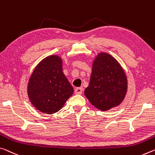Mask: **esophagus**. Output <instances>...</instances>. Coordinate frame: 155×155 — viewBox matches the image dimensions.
I'll return each instance as SVG.
<instances>
[{
	"label": "esophagus",
	"mask_w": 155,
	"mask_h": 155,
	"mask_svg": "<svg viewBox=\"0 0 155 155\" xmlns=\"http://www.w3.org/2000/svg\"><path fill=\"white\" fill-rule=\"evenodd\" d=\"M74 92H75L76 94H81L83 92V89H82V88H81V87L76 88L75 90H74Z\"/></svg>",
	"instance_id": "obj_1"
}]
</instances>
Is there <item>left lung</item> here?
<instances>
[{
    "label": "left lung",
    "mask_w": 155,
    "mask_h": 155,
    "mask_svg": "<svg viewBox=\"0 0 155 155\" xmlns=\"http://www.w3.org/2000/svg\"><path fill=\"white\" fill-rule=\"evenodd\" d=\"M127 91V77L120 63L109 54H98L92 63L89 85L84 91L91 104L107 111L121 104Z\"/></svg>",
    "instance_id": "left-lung-1"
}]
</instances>
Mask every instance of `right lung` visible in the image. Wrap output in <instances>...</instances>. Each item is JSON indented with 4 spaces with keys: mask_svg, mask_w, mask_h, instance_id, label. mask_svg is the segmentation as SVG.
Returning a JSON list of instances; mask_svg holds the SVG:
<instances>
[{
    "mask_svg": "<svg viewBox=\"0 0 155 155\" xmlns=\"http://www.w3.org/2000/svg\"><path fill=\"white\" fill-rule=\"evenodd\" d=\"M74 89L63 72V59L50 55L34 68L28 84L31 104L38 111L51 114L62 108Z\"/></svg>",
    "mask_w": 155,
    "mask_h": 155,
    "instance_id": "add662e5",
    "label": "right lung"
}]
</instances>
